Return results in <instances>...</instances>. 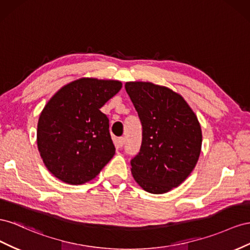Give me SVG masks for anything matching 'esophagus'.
<instances>
[{"label": "esophagus", "mask_w": 250, "mask_h": 250, "mask_svg": "<svg viewBox=\"0 0 250 250\" xmlns=\"http://www.w3.org/2000/svg\"><path fill=\"white\" fill-rule=\"evenodd\" d=\"M117 144H118V147H123L125 145V138L124 137H119L117 140Z\"/></svg>", "instance_id": "esophagus-1"}]
</instances>
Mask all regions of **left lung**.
Listing matches in <instances>:
<instances>
[{"label": "left lung", "instance_id": "1", "mask_svg": "<svg viewBox=\"0 0 250 250\" xmlns=\"http://www.w3.org/2000/svg\"><path fill=\"white\" fill-rule=\"evenodd\" d=\"M126 93L142 125L140 152L131 172L151 194H165L187 179L195 168L202 146L199 120L185 99L165 85L127 82Z\"/></svg>", "mask_w": 250, "mask_h": 250}]
</instances>
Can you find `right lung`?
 Here are the masks:
<instances>
[{
	"label": "right lung",
	"mask_w": 250,
	"mask_h": 250,
	"mask_svg": "<svg viewBox=\"0 0 250 250\" xmlns=\"http://www.w3.org/2000/svg\"><path fill=\"white\" fill-rule=\"evenodd\" d=\"M123 87L119 81L83 77L50 98L38 123V148L61 181L78 185L101 173L115 154L102 106Z\"/></svg>",
	"instance_id": "add662e5"
}]
</instances>
